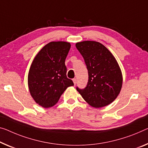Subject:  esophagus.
<instances>
[{
	"mask_svg": "<svg viewBox=\"0 0 148 148\" xmlns=\"http://www.w3.org/2000/svg\"><path fill=\"white\" fill-rule=\"evenodd\" d=\"M73 81L74 85H75L76 84H77V79H73Z\"/></svg>",
	"mask_w": 148,
	"mask_h": 148,
	"instance_id": "1",
	"label": "esophagus"
}]
</instances>
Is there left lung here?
<instances>
[{"mask_svg":"<svg viewBox=\"0 0 148 148\" xmlns=\"http://www.w3.org/2000/svg\"><path fill=\"white\" fill-rule=\"evenodd\" d=\"M76 47L87 65L88 80L83 89L77 87L83 99L99 108L112 103L122 86V74L116 60L101 43L95 41L77 42Z\"/></svg>","mask_w":148,"mask_h":148,"instance_id":"left-lung-1","label":"left lung"}]
</instances>
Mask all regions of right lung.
Segmentation results:
<instances>
[{
  "label": "right lung",
  "mask_w": 148,
  "mask_h": 148,
  "mask_svg": "<svg viewBox=\"0 0 148 148\" xmlns=\"http://www.w3.org/2000/svg\"><path fill=\"white\" fill-rule=\"evenodd\" d=\"M70 47L69 42H49L38 52L29 67V92L36 103L45 108L55 105L66 88L74 85L67 77L65 65Z\"/></svg>",
  "instance_id": "add662e5"
}]
</instances>
